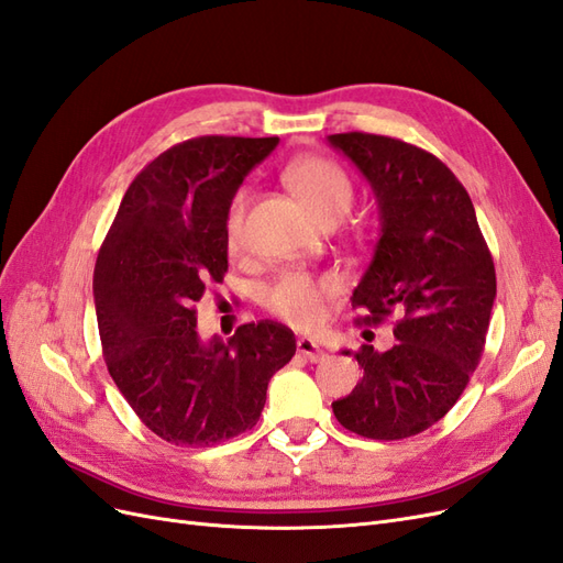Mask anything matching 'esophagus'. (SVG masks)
Listing matches in <instances>:
<instances>
[{"mask_svg": "<svg viewBox=\"0 0 563 563\" xmlns=\"http://www.w3.org/2000/svg\"><path fill=\"white\" fill-rule=\"evenodd\" d=\"M298 354H302L305 360L314 362V364L323 360V350H319V345L314 343V340H310V338H300L298 340Z\"/></svg>", "mask_w": 563, "mask_h": 563, "instance_id": "obj_1", "label": "esophagus"}]
</instances>
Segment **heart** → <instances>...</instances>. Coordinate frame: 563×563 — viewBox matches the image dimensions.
I'll return each instance as SVG.
<instances>
[{
    "mask_svg": "<svg viewBox=\"0 0 563 563\" xmlns=\"http://www.w3.org/2000/svg\"><path fill=\"white\" fill-rule=\"evenodd\" d=\"M284 180L291 190L298 195V199L305 203L319 223L331 218L345 216L354 187L350 176L343 172V166L327 157H300L294 159L284 168ZM251 201V190L242 187L236 190L225 218V230H228V242L234 246L242 236L244 216ZM338 291V282L329 275L314 277L310 272L300 269H288L267 286L265 291V308L288 321L298 329H312L323 317V302Z\"/></svg>",
    "mask_w": 563,
    "mask_h": 563,
    "instance_id": "obj_1",
    "label": "heart"
}]
</instances>
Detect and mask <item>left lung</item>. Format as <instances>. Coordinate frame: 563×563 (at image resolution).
Here are the masks:
<instances>
[{
	"instance_id": "1",
	"label": "left lung",
	"mask_w": 563,
	"mask_h": 563,
	"mask_svg": "<svg viewBox=\"0 0 563 563\" xmlns=\"http://www.w3.org/2000/svg\"><path fill=\"white\" fill-rule=\"evenodd\" d=\"M329 143L371 183L380 211V240L352 308L366 312L364 323L399 314L397 343L354 352L364 378L331 406L354 434L406 439L444 418L479 366L496 267L472 199L444 162L376 133H333Z\"/></svg>"
}]
</instances>
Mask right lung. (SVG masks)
Returning a JSON list of instances; mask_svg holds the SVG:
<instances>
[{
    "mask_svg": "<svg viewBox=\"0 0 563 563\" xmlns=\"http://www.w3.org/2000/svg\"><path fill=\"white\" fill-rule=\"evenodd\" d=\"M279 139L199 135L133 178L98 251L93 300L114 385L147 430L176 446H213L258 422L267 383L296 335L244 323L203 343L195 302L228 272V207Z\"/></svg>",
    "mask_w": 563,
    "mask_h": 563,
    "instance_id": "right-lung-1",
    "label": "right lung"
}]
</instances>
